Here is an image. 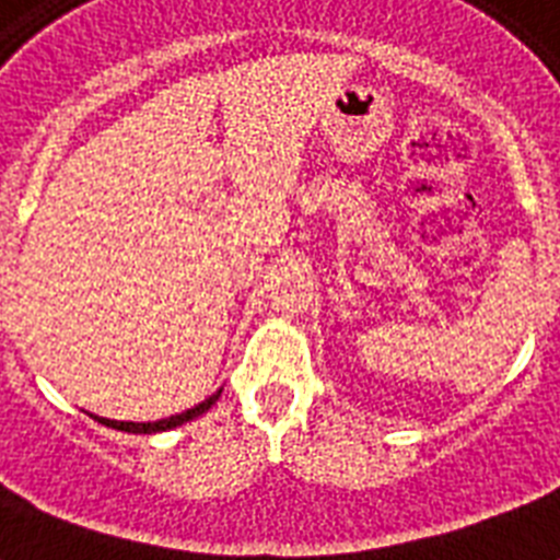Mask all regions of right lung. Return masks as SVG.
Returning a JSON list of instances; mask_svg holds the SVG:
<instances>
[{"mask_svg":"<svg viewBox=\"0 0 560 560\" xmlns=\"http://www.w3.org/2000/svg\"><path fill=\"white\" fill-rule=\"evenodd\" d=\"M220 398V392L218 395H211V398H206L202 404H197L194 409H186V412H179V416H171V418H162V421H148V424H133V421H109V418H98L101 424H107L113 427V430H125V433H162V430H171V427H179V424H186V421H191V418L202 416L206 409L214 404V400Z\"/></svg>","mask_w":560,"mask_h":560,"instance_id":"1","label":"right lung"}]
</instances>
